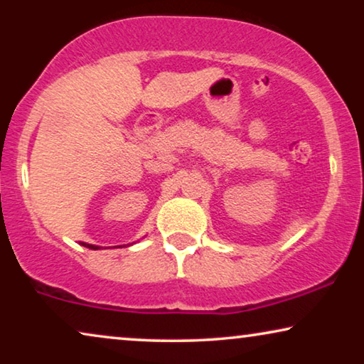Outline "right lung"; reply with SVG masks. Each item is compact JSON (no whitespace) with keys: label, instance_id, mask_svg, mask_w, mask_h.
Segmentation results:
<instances>
[{"label":"right lung","instance_id":"add662e5","mask_svg":"<svg viewBox=\"0 0 364 364\" xmlns=\"http://www.w3.org/2000/svg\"><path fill=\"white\" fill-rule=\"evenodd\" d=\"M81 245H84V247H87V248H91V250H99V247L97 245H91V243H81Z\"/></svg>","mask_w":364,"mask_h":364}]
</instances>
